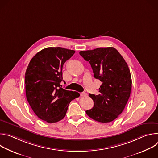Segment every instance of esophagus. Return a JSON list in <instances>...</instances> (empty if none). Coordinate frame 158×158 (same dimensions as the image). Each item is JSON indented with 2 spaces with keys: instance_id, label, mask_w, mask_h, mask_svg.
Masks as SVG:
<instances>
[{
  "instance_id": "obj_1",
  "label": "esophagus",
  "mask_w": 158,
  "mask_h": 158,
  "mask_svg": "<svg viewBox=\"0 0 158 158\" xmlns=\"http://www.w3.org/2000/svg\"><path fill=\"white\" fill-rule=\"evenodd\" d=\"M80 95H81V96H87V94L85 93H81V94H80Z\"/></svg>"
}]
</instances>
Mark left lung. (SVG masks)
<instances>
[{
	"instance_id": "1",
	"label": "left lung",
	"mask_w": 158,
	"mask_h": 158,
	"mask_svg": "<svg viewBox=\"0 0 158 158\" xmlns=\"http://www.w3.org/2000/svg\"><path fill=\"white\" fill-rule=\"evenodd\" d=\"M80 55L91 65L94 77L102 84L99 95L89 94L94 107L85 111L91 119L110 123L122 113L131 94L132 80L127 63L114 48H99L80 51Z\"/></svg>"
}]
</instances>
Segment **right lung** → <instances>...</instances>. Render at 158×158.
<instances>
[{
  "instance_id": "1",
  "label": "right lung",
  "mask_w": 158,
  "mask_h": 158,
  "mask_svg": "<svg viewBox=\"0 0 158 158\" xmlns=\"http://www.w3.org/2000/svg\"><path fill=\"white\" fill-rule=\"evenodd\" d=\"M75 51L62 48H47L31 60L25 74L26 94L35 115L49 123H54L65 116L71 101L79 93L60 87L62 67Z\"/></svg>"
}]
</instances>
